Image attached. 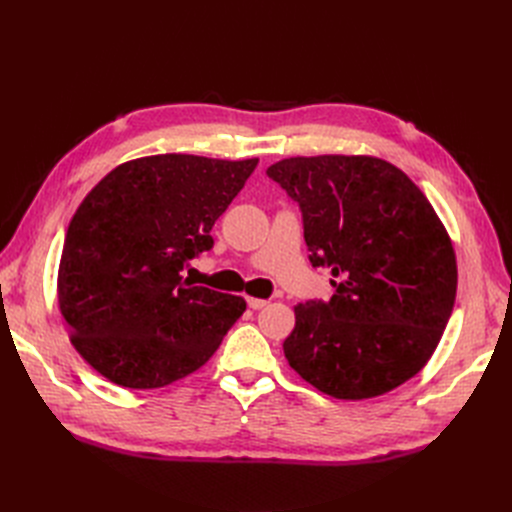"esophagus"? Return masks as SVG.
I'll list each match as a JSON object with an SVG mask.
<instances>
[{
	"instance_id": "1",
	"label": "esophagus",
	"mask_w": 512,
	"mask_h": 512,
	"mask_svg": "<svg viewBox=\"0 0 512 512\" xmlns=\"http://www.w3.org/2000/svg\"><path fill=\"white\" fill-rule=\"evenodd\" d=\"M247 303H249V307H251V309H263V307L267 305V301H265V299H253V297H249V299H247Z\"/></svg>"
}]
</instances>
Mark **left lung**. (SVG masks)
Wrapping results in <instances>:
<instances>
[{
  "label": "left lung",
  "mask_w": 512,
  "mask_h": 512,
  "mask_svg": "<svg viewBox=\"0 0 512 512\" xmlns=\"http://www.w3.org/2000/svg\"><path fill=\"white\" fill-rule=\"evenodd\" d=\"M267 176L301 205L330 301L294 307L284 357L340 400L382 396L432 359L456 297L452 240L419 186L371 155L288 157Z\"/></svg>",
  "instance_id": "1"
}]
</instances>
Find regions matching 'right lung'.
I'll return each mask as SVG.
<instances>
[{
    "instance_id": "1",
    "label": "right lung",
    "mask_w": 512,
    "mask_h": 512,
    "mask_svg": "<svg viewBox=\"0 0 512 512\" xmlns=\"http://www.w3.org/2000/svg\"><path fill=\"white\" fill-rule=\"evenodd\" d=\"M186 153L137 157L103 176L72 215L58 305L70 342L105 380L153 390L203 367L245 313L236 294L193 286L182 267L257 166Z\"/></svg>"
}]
</instances>
